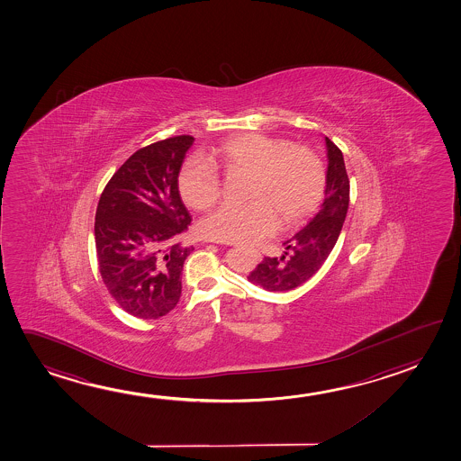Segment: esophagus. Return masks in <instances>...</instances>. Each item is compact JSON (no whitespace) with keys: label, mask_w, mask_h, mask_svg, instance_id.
<instances>
[{"label":"esophagus","mask_w":461,"mask_h":461,"mask_svg":"<svg viewBox=\"0 0 461 461\" xmlns=\"http://www.w3.org/2000/svg\"><path fill=\"white\" fill-rule=\"evenodd\" d=\"M230 246H236V244H230Z\"/></svg>","instance_id":"34e87169"}]
</instances>
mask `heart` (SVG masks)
Returning <instances> with one entry per match:
<instances>
[{
	"instance_id": "1",
	"label": "heart",
	"mask_w": 461,
	"mask_h": 461,
	"mask_svg": "<svg viewBox=\"0 0 461 461\" xmlns=\"http://www.w3.org/2000/svg\"><path fill=\"white\" fill-rule=\"evenodd\" d=\"M217 168L228 176H250L244 205H223L201 223L213 241L256 246L278 231L279 219L293 227L310 217L325 194L326 170L317 152L286 140L246 133L220 146L211 158L189 160L180 174L186 204L207 211L221 193Z\"/></svg>"
}]
</instances>
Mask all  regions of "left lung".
I'll return each instance as SVG.
<instances>
[{"mask_svg":"<svg viewBox=\"0 0 461 461\" xmlns=\"http://www.w3.org/2000/svg\"><path fill=\"white\" fill-rule=\"evenodd\" d=\"M328 170H326L325 201L310 223L283 242L285 254L265 257L262 264L250 272V283L267 291L286 293L309 281L325 264L348 215V172L342 152L325 136Z\"/></svg>","mask_w":461,"mask_h":461,"instance_id":"obj_1","label":"left lung"}]
</instances>
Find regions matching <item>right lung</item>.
Segmentation results:
<instances>
[{
    "instance_id": "1",
    "label": "right lung",
    "mask_w": 461,
    "mask_h": 461,
    "mask_svg": "<svg viewBox=\"0 0 461 461\" xmlns=\"http://www.w3.org/2000/svg\"><path fill=\"white\" fill-rule=\"evenodd\" d=\"M193 143V136L180 135L138 149L99 197V273L115 303L133 317H164L180 301L183 264L194 248L178 242L191 223L178 175Z\"/></svg>"
}]
</instances>
